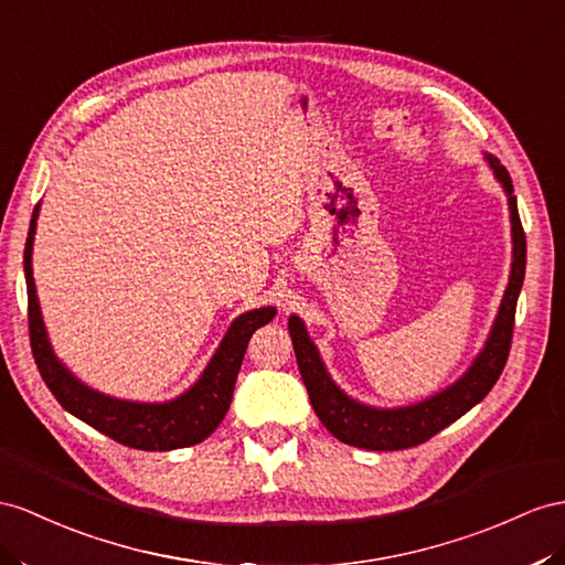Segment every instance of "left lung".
I'll use <instances>...</instances> for the list:
<instances>
[{
  "label": "left lung",
  "mask_w": 565,
  "mask_h": 565,
  "mask_svg": "<svg viewBox=\"0 0 565 565\" xmlns=\"http://www.w3.org/2000/svg\"><path fill=\"white\" fill-rule=\"evenodd\" d=\"M484 162L489 164L491 173H494V179L501 183L505 198H509L513 243L511 274L484 345L480 353L475 355L470 367L462 372L454 384H448L441 392L431 394L423 401L411 403V406H370V403L358 401L343 392L329 374L320 349H317L308 334L306 322H302L298 315L288 317V334H291L294 341L302 384L308 388V396L317 417H320L322 425L334 434L339 441L358 448H370V451H398V448L423 444L444 427L456 423L460 415H466L470 408H475L477 403L491 392V386L497 384L499 374L503 372L505 358H509L511 351L515 302L525 279L527 248L509 171H505L499 159L489 152H484Z\"/></svg>",
  "instance_id": "left-lung-1"
}]
</instances>
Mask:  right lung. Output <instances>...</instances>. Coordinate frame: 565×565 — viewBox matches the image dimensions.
Masks as SVG:
<instances>
[{"mask_svg": "<svg viewBox=\"0 0 565 565\" xmlns=\"http://www.w3.org/2000/svg\"><path fill=\"white\" fill-rule=\"evenodd\" d=\"M40 205H35L31 228H28L23 271L28 288V327H31V345L42 380L50 386L54 398L64 411L76 415L85 425L107 434L109 439L140 451H173V448L193 446L220 427L231 406L238 370L243 363L248 341L259 327L274 320L277 308L265 306L238 315L222 343L216 345L207 367L202 370L195 384L183 394L169 401H126L97 392L81 382L60 358H56L45 320H42L38 288L33 279V241L38 228Z\"/></svg>", "mask_w": 565, "mask_h": 565, "instance_id": "right-lung-1", "label": "right lung"}]
</instances>
